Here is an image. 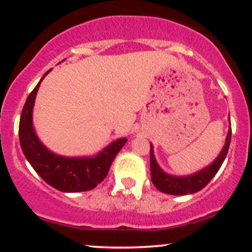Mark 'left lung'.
Instances as JSON below:
<instances>
[{"instance_id":"1","label":"left lung","mask_w":252,"mask_h":252,"mask_svg":"<svg viewBox=\"0 0 252 252\" xmlns=\"http://www.w3.org/2000/svg\"><path fill=\"white\" fill-rule=\"evenodd\" d=\"M231 134H232V130L230 128L224 148H222L218 158L209 167L195 173V174L184 176V178H176V176L168 175L162 172L160 167L158 166V163H156L154 154H153V147L150 144V176H152V181L154 186L160 192L172 195H185L199 192L212 180L213 176L217 174V172L224 162L228 152V147H230Z\"/></svg>"}]
</instances>
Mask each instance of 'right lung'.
<instances>
[{
	"instance_id": "obj_1",
	"label": "right lung",
	"mask_w": 252,
	"mask_h": 252,
	"mask_svg": "<svg viewBox=\"0 0 252 252\" xmlns=\"http://www.w3.org/2000/svg\"><path fill=\"white\" fill-rule=\"evenodd\" d=\"M50 71L31 92L22 109L19 124L21 149L31 166L50 186L62 192L90 190L108 175L112 161L126 144V138L115 141L94 158H63L46 149L34 132L32 111L40 83Z\"/></svg>"
}]
</instances>
